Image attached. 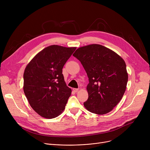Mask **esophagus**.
Instances as JSON below:
<instances>
[{
  "label": "esophagus",
  "mask_w": 150,
  "mask_h": 150,
  "mask_svg": "<svg viewBox=\"0 0 150 150\" xmlns=\"http://www.w3.org/2000/svg\"><path fill=\"white\" fill-rule=\"evenodd\" d=\"M78 90H79V89H76V88H74V89H73V91H74V92H77L78 91Z\"/></svg>",
  "instance_id": "1"
}]
</instances>
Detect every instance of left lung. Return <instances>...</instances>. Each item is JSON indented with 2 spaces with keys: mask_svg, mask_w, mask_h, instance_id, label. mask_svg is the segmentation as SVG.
Here are the masks:
<instances>
[{
  "mask_svg": "<svg viewBox=\"0 0 150 150\" xmlns=\"http://www.w3.org/2000/svg\"><path fill=\"white\" fill-rule=\"evenodd\" d=\"M73 56L79 60L89 78V111L99 115L111 111L122 98L128 75L125 62L119 54L100 44L78 48Z\"/></svg>",
  "mask_w": 150,
  "mask_h": 150,
  "instance_id": "8db88e82",
  "label": "left lung"
}]
</instances>
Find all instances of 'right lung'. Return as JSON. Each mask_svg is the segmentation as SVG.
Listing matches in <instances>:
<instances>
[{"label": "right lung", "instance_id": "add662e5", "mask_svg": "<svg viewBox=\"0 0 150 150\" xmlns=\"http://www.w3.org/2000/svg\"><path fill=\"white\" fill-rule=\"evenodd\" d=\"M76 47L52 45L39 52L23 73V91L34 111L46 119L64 111L72 90L67 86L62 68Z\"/></svg>", "mask_w": 150, "mask_h": 150}]
</instances>
